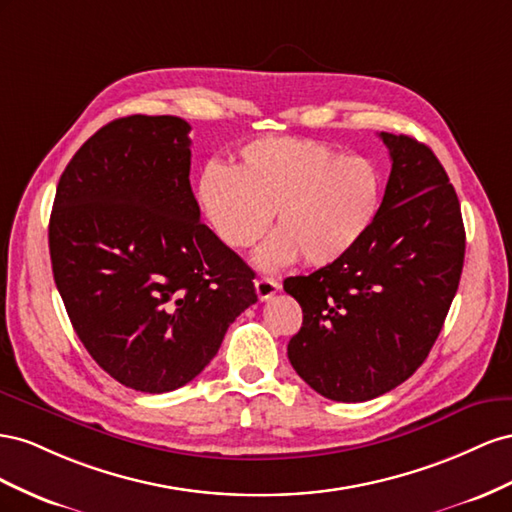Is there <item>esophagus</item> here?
<instances>
[{
  "mask_svg": "<svg viewBox=\"0 0 512 512\" xmlns=\"http://www.w3.org/2000/svg\"><path fill=\"white\" fill-rule=\"evenodd\" d=\"M255 291H257V298L264 302V300H270L274 294H279L281 283L274 281V279H268V276H264V279H257L255 281Z\"/></svg>",
  "mask_w": 512,
  "mask_h": 512,
  "instance_id": "obj_1",
  "label": "esophagus"
}]
</instances>
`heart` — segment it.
I'll list each match as a JSON object with an SVG mask.
<instances>
[{
    "mask_svg": "<svg viewBox=\"0 0 512 512\" xmlns=\"http://www.w3.org/2000/svg\"><path fill=\"white\" fill-rule=\"evenodd\" d=\"M384 169L369 156H347L315 139L264 137L246 143L236 169L208 165L199 203L216 236L233 251L268 231L257 264L279 268L300 257L330 266L369 236L382 212Z\"/></svg>",
    "mask_w": 512,
    "mask_h": 512,
    "instance_id": "heart-1",
    "label": "heart"
}]
</instances>
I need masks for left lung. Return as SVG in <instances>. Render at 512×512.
<instances>
[{"label": "left lung", "mask_w": 512, "mask_h": 512, "mask_svg": "<svg viewBox=\"0 0 512 512\" xmlns=\"http://www.w3.org/2000/svg\"><path fill=\"white\" fill-rule=\"evenodd\" d=\"M390 150L382 212L352 253L283 289L302 306L291 367L321 397L360 403L414 375L457 294L465 229L437 156L407 135L379 133Z\"/></svg>", "instance_id": "8db88e82"}]
</instances>
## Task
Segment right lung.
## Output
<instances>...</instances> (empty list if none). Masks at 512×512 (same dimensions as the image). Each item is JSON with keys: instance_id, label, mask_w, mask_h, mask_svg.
Listing matches in <instances>:
<instances>
[{"instance_id": "right-lung-1", "label": "right lung", "mask_w": 512, "mask_h": 512, "mask_svg": "<svg viewBox=\"0 0 512 512\" xmlns=\"http://www.w3.org/2000/svg\"><path fill=\"white\" fill-rule=\"evenodd\" d=\"M191 124L128 115L64 169L49 221L57 291L90 356L139 392H169L257 302L255 272L199 221Z\"/></svg>"}]
</instances>
